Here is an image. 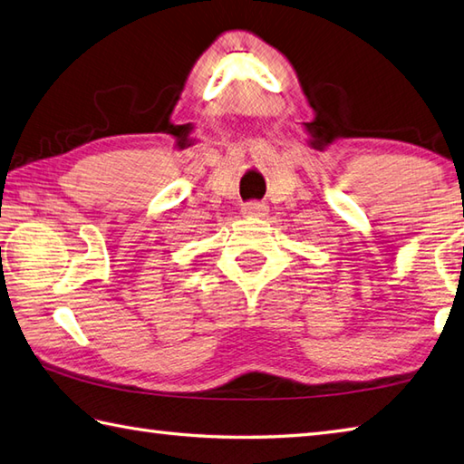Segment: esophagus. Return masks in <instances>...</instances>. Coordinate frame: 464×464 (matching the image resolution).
Segmentation results:
<instances>
[{
  "label": "esophagus",
  "mask_w": 464,
  "mask_h": 464,
  "mask_svg": "<svg viewBox=\"0 0 464 464\" xmlns=\"http://www.w3.org/2000/svg\"><path fill=\"white\" fill-rule=\"evenodd\" d=\"M241 213L246 217H266L267 207L264 203H257V200H251V203H246L241 207Z\"/></svg>",
  "instance_id": "34e87169"
}]
</instances>
